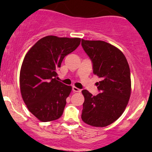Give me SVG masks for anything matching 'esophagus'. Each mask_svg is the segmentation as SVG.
I'll return each instance as SVG.
<instances>
[{
	"instance_id": "1",
	"label": "esophagus",
	"mask_w": 152,
	"mask_h": 152,
	"mask_svg": "<svg viewBox=\"0 0 152 152\" xmlns=\"http://www.w3.org/2000/svg\"><path fill=\"white\" fill-rule=\"evenodd\" d=\"M72 90H73V91L75 92V93H80V92L82 91V90H81L80 89L77 88V87H73Z\"/></svg>"
}]
</instances>
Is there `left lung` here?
<instances>
[{
	"instance_id": "8db88e82",
	"label": "left lung",
	"mask_w": 152,
	"mask_h": 152,
	"mask_svg": "<svg viewBox=\"0 0 152 152\" xmlns=\"http://www.w3.org/2000/svg\"><path fill=\"white\" fill-rule=\"evenodd\" d=\"M82 46L93 63V73L102 80L97 82L100 93L93 96L82 91V119L88 125L104 127L119 118L131 95L130 69L125 56L118 48L101 40H85Z\"/></svg>"
}]
</instances>
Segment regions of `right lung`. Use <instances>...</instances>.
Wrapping results in <instances>:
<instances>
[{
	"instance_id": "obj_1",
	"label": "right lung",
	"mask_w": 152,
	"mask_h": 152,
	"mask_svg": "<svg viewBox=\"0 0 152 152\" xmlns=\"http://www.w3.org/2000/svg\"><path fill=\"white\" fill-rule=\"evenodd\" d=\"M80 42V38L47 36L26 54L20 73V88L27 108L40 121H52L62 116L72 87L57 80L56 70Z\"/></svg>"
}]
</instances>
